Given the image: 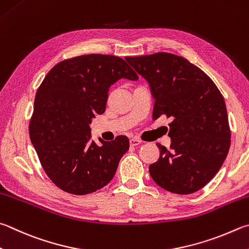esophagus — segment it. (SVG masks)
Here are the masks:
<instances>
[{"instance_id": "1", "label": "esophagus", "mask_w": 249, "mask_h": 249, "mask_svg": "<svg viewBox=\"0 0 249 249\" xmlns=\"http://www.w3.org/2000/svg\"><path fill=\"white\" fill-rule=\"evenodd\" d=\"M142 140H140L139 138H137V137H133V138H130L129 139V143H130V146H138V144H140L142 143Z\"/></svg>"}]
</instances>
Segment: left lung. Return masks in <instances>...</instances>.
Segmentation results:
<instances>
[{
  "label": "left lung",
  "mask_w": 249,
  "mask_h": 249,
  "mask_svg": "<svg viewBox=\"0 0 249 249\" xmlns=\"http://www.w3.org/2000/svg\"><path fill=\"white\" fill-rule=\"evenodd\" d=\"M146 79L155 98L153 119L171 117L170 149L149 166L160 187L179 195L199 191L222 166L231 144L227 107L212 79L186 58L172 53L126 56Z\"/></svg>",
  "instance_id": "left-lung-1"
}]
</instances>
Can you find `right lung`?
<instances>
[{
	"label": "right lung",
	"mask_w": 249,
	"mask_h": 249,
	"mask_svg": "<svg viewBox=\"0 0 249 249\" xmlns=\"http://www.w3.org/2000/svg\"><path fill=\"white\" fill-rule=\"evenodd\" d=\"M138 75L123 58L87 54L64 60L49 71L37 90L29 136L42 168L58 188L87 195L106 186L128 150L129 140L91 139L90 124L102 114L109 88Z\"/></svg>",
	"instance_id": "1"
}]
</instances>
